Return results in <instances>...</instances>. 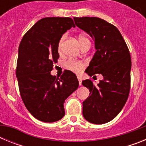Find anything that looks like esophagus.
Segmentation results:
<instances>
[{
  "mask_svg": "<svg viewBox=\"0 0 146 146\" xmlns=\"http://www.w3.org/2000/svg\"><path fill=\"white\" fill-rule=\"evenodd\" d=\"M77 79H78V80H79V85L80 86H81V85H82V80H81L80 77H77Z\"/></svg>",
  "mask_w": 146,
  "mask_h": 146,
  "instance_id": "esophagus-1",
  "label": "esophagus"
}]
</instances>
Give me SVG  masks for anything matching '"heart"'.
<instances>
[{
	"mask_svg": "<svg viewBox=\"0 0 146 146\" xmlns=\"http://www.w3.org/2000/svg\"><path fill=\"white\" fill-rule=\"evenodd\" d=\"M66 38V36L64 35L60 37V38L59 39L58 43V53H61L62 52V46H63V43H64V41ZM87 40H89L87 37L83 36H81L79 37V41L80 45H82V44L83 42H85ZM66 67L67 69H69V70L72 71V72H76V73H79L82 70V69L84 68V63L82 61H80V60H69L65 64Z\"/></svg>",
	"mask_w": 146,
	"mask_h": 146,
	"instance_id": "b5f03b06",
	"label": "heart"
}]
</instances>
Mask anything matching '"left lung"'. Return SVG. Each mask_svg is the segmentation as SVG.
Returning a JSON list of instances; mask_svg holds the SVG:
<instances>
[{
    "mask_svg": "<svg viewBox=\"0 0 146 146\" xmlns=\"http://www.w3.org/2000/svg\"><path fill=\"white\" fill-rule=\"evenodd\" d=\"M75 25L94 40L96 52L86 69L90 77L103 76L94 85L91 80L82 82L90 91L82 102V115L95 124L112 121L121 112L130 90L131 56L128 47L118 28L98 17H74Z\"/></svg>",
    "mask_w": 146,
    "mask_h": 146,
    "instance_id": "left-lung-1",
    "label": "left lung"
}]
</instances>
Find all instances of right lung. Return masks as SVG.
<instances>
[{"mask_svg":"<svg viewBox=\"0 0 146 146\" xmlns=\"http://www.w3.org/2000/svg\"><path fill=\"white\" fill-rule=\"evenodd\" d=\"M72 27L75 25L70 17L43 18L24 35L19 46L16 76L21 98L31 114L43 122L61 119L64 102L79 86L71 71L60 78L50 74L59 58V39Z\"/></svg>","mask_w":146,"mask_h":146,"instance_id":"right-lung-1","label":"right lung"}]
</instances>
